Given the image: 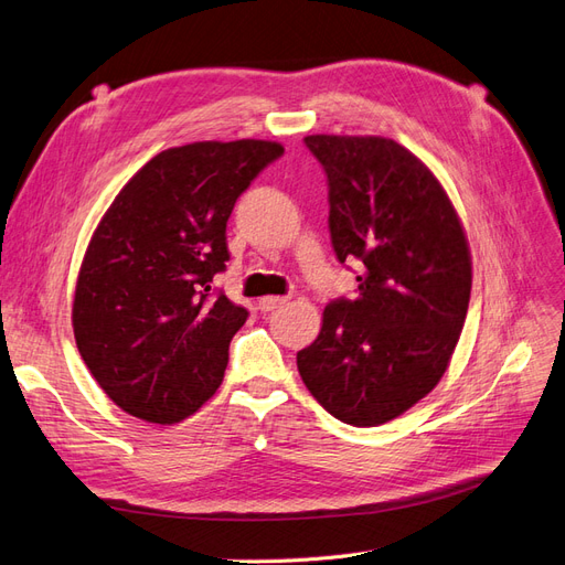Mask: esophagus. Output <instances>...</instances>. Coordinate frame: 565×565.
Listing matches in <instances>:
<instances>
[{"instance_id":"1","label":"esophagus","mask_w":565,"mask_h":565,"mask_svg":"<svg viewBox=\"0 0 565 565\" xmlns=\"http://www.w3.org/2000/svg\"><path fill=\"white\" fill-rule=\"evenodd\" d=\"M285 303H287V297H264V299H259V311L270 313V311L280 309V306H285Z\"/></svg>"}]
</instances>
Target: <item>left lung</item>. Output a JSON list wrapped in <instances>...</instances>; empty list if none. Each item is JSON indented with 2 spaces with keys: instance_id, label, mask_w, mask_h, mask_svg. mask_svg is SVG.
Wrapping results in <instances>:
<instances>
[{
  "instance_id": "left-lung-1",
  "label": "left lung",
  "mask_w": 565,
  "mask_h": 565,
  "mask_svg": "<svg viewBox=\"0 0 565 565\" xmlns=\"http://www.w3.org/2000/svg\"><path fill=\"white\" fill-rule=\"evenodd\" d=\"M328 177L330 241L355 262V297L322 313L297 353L301 380L332 417L377 426L403 415L446 372L465 328L471 256L436 177L382 136H306Z\"/></svg>"
}]
</instances>
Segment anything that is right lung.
<instances>
[{"label": "right lung", "mask_w": 565, "mask_h": 565, "mask_svg": "<svg viewBox=\"0 0 565 565\" xmlns=\"http://www.w3.org/2000/svg\"><path fill=\"white\" fill-rule=\"evenodd\" d=\"M270 141L162 150L119 191L79 268L73 328L82 361L125 413L174 424L224 382L249 311L212 287L231 259L226 224L282 156Z\"/></svg>", "instance_id": "add662e5"}]
</instances>
